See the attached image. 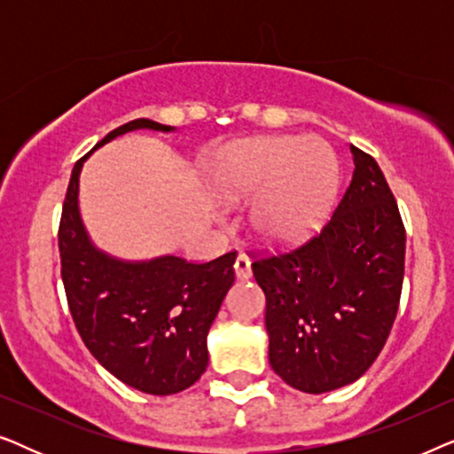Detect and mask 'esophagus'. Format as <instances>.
I'll return each instance as SVG.
<instances>
[{
  "instance_id": "34e87169",
  "label": "esophagus",
  "mask_w": 454,
  "mask_h": 454,
  "mask_svg": "<svg viewBox=\"0 0 454 454\" xmlns=\"http://www.w3.org/2000/svg\"><path fill=\"white\" fill-rule=\"evenodd\" d=\"M233 269H235V277H238L239 281H247V278L252 277V260L247 258L244 252H241L239 256L235 258Z\"/></svg>"
}]
</instances>
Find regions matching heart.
<instances>
[{"label": "heart", "mask_w": 454, "mask_h": 454, "mask_svg": "<svg viewBox=\"0 0 454 454\" xmlns=\"http://www.w3.org/2000/svg\"><path fill=\"white\" fill-rule=\"evenodd\" d=\"M339 171L320 138L269 136L227 146L213 185L225 204L252 202L250 227L269 246H289L312 235L331 208Z\"/></svg>", "instance_id": "b5f03b06"}]
</instances>
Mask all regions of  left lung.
<instances>
[{
  "mask_svg": "<svg viewBox=\"0 0 454 454\" xmlns=\"http://www.w3.org/2000/svg\"><path fill=\"white\" fill-rule=\"evenodd\" d=\"M353 177L331 221L287 254L252 264L266 295L269 362L320 395L356 382L387 343L405 272V227L380 167L351 146Z\"/></svg>",
  "mask_w": 454,
  "mask_h": 454,
  "instance_id": "1",
  "label": "left lung"
}]
</instances>
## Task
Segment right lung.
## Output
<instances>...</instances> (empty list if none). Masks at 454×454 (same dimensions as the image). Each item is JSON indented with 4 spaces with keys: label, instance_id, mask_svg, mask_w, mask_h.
<instances>
[{
    "label": "right lung",
    "instance_id": "1",
    "mask_svg": "<svg viewBox=\"0 0 454 454\" xmlns=\"http://www.w3.org/2000/svg\"><path fill=\"white\" fill-rule=\"evenodd\" d=\"M142 128L176 129L142 117L109 132L95 148ZM89 154L72 169L58 235L74 325L117 380L148 395H176L207 370V334L235 281V252L202 264L177 256L128 262L101 252L78 208L80 171Z\"/></svg>",
    "mask_w": 454,
    "mask_h": 454
}]
</instances>
